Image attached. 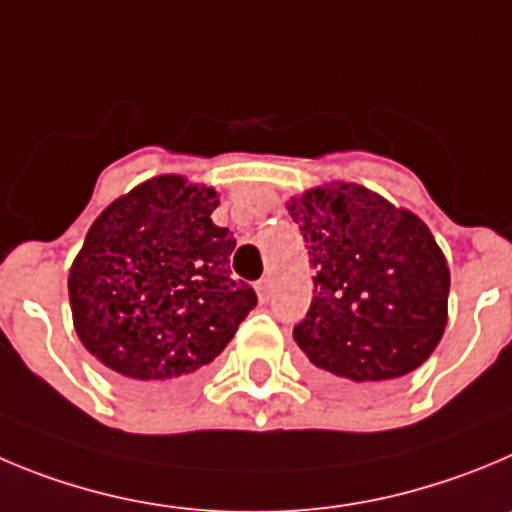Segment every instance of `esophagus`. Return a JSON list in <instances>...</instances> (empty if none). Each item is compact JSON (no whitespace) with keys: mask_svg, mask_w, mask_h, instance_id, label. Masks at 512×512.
I'll list each match as a JSON object with an SVG mask.
<instances>
[{"mask_svg":"<svg viewBox=\"0 0 512 512\" xmlns=\"http://www.w3.org/2000/svg\"><path fill=\"white\" fill-rule=\"evenodd\" d=\"M255 290H257V298H260V303H267V298H270V280H257L255 283Z\"/></svg>","mask_w":512,"mask_h":512,"instance_id":"1","label":"esophagus"}]
</instances>
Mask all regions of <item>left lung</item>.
I'll return each mask as SVG.
<instances>
[{"mask_svg": "<svg viewBox=\"0 0 512 512\" xmlns=\"http://www.w3.org/2000/svg\"><path fill=\"white\" fill-rule=\"evenodd\" d=\"M303 232L313 303L293 328L310 374L376 391L432 356L447 326L450 267L427 224L361 184L333 181L288 202Z\"/></svg>", "mask_w": 512, "mask_h": 512, "instance_id": "obj_1", "label": "left lung"}]
</instances>
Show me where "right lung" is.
Instances as JSON below:
<instances>
[{
    "mask_svg": "<svg viewBox=\"0 0 512 512\" xmlns=\"http://www.w3.org/2000/svg\"><path fill=\"white\" fill-rule=\"evenodd\" d=\"M217 204L212 186L154 176L98 214L70 267L80 343L143 394L202 379L257 305L229 278L237 240Z\"/></svg>",
    "mask_w": 512,
    "mask_h": 512,
    "instance_id": "1",
    "label": "right lung"
}]
</instances>
